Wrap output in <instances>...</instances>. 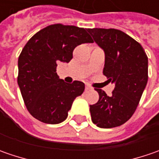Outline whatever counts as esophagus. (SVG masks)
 Instances as JSON below:
<instances>
[{
	"label": "esophagus",
	"mask_w": 159,
	"mask_h": 159,
	"mask_svg": "<svg viewBox=\"0 0 159 159\" xmlns=\"http://www.w3.org/2000/svg\"><path fill=\"white\" fill-rule=\"evenodd\" d=\"M91 88H90V87H89V85H86V88H85V90H86V91H89V90H91Z\"/></svg>",
	"instance_id": "obj_1"
}]
</instances>
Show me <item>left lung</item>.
Segmentation results:
<instances>
[{"label":"left lung","mask_w":159,"mask_h":159,"mask_svg":"<svg viewBox=\"0 0 159 159\" xmlns=\"http://www.w3.org/2000/svg\"><path fill=\"white\" fill-rule=\"evenodd\" d=\"M103 49V75L115 88L111 96L99 89L98 102L90 105L93 123L101 128L123 125L134 113L148 81V57L142 45L117 29H88Z\"/></svg>","instance_id":"8db88e82"}]
</instances>
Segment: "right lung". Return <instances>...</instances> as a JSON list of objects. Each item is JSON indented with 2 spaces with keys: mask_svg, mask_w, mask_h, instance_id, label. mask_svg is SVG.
Wrapping results in <instances>:
<instances>
[{
  "mask_svg": "<svg viewBox=\"0 0 159 159\" xmlns=\"http://www.w3.org/2000/svg\"><path fill=\"white\" fill-rule=\"evenodd\" d=\"M88 30L62 24L41 29L28 40L18 57L17 84L30 114L46 124H58L68 116L85 85L60 80L57 63H69L77 46L92 43Z\"/></svg>",
  "mask_w": 159,
  "mask_h": 159,
  "instance_id": "1",
  "label": "right lung"
}]
</instances>
